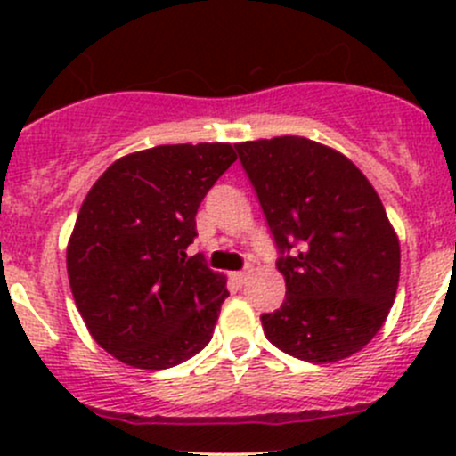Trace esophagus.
I'll use <instances>...</instances> for the list:
<instances>
[{
	"instance_id": "obj_1",
	"label": "esophagus",
	"mask_w": 456,
	"mask_h": 456,
	"mask_svg": "<svg viewBox=\"0 0 456 456\" xmlns=\"http://www.w3.org/2000/svg\"><path fill=\"white\" fill-rule=\"evenodd\" d=\"M249 273H251V266H247L245 271H238V273H233V280H236L238 284H245L247 278H249Z\"/></svg>"
}]
</instances>
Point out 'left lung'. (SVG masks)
Returning <instances> with one entry per match:
<instances>
[{
    "instance_id": "1",
    "label": "left lung",
    "mask_w": 456,
    "mask_h": 456,
    "mask_svg": "<svg viewBox=\"0 0 456 456\" xmlns=\"http://www.w3.org/2000/svg\"><path fill=\"white\" fill-rule=\"evenodd\" d=\"M278 247L282 306L260 315L287 355L324 364L362 351L399 284V240L369 178L344 154L305 139L238 142Z\"/></svg>"
}]
</instances>
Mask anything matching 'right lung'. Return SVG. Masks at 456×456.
Instances as JSON below:
<instances>
[{"label":"right lung","instance_id":"add662e5","mask_svg":"<svg viewBox=\"0 0 456 456\" xmlns=\"http://www.w3.org/2000/svg\"><path fill=\"white\" fill-rule=\"evenodd\" d=\"M236 160L229 142L159 145L110 165L68 242L77 309L101 348L134 369H172L209 344L227 278L194 242L196 211Z\"/></svg>","mask_w":456,"mask_h":456}]
</instances>
